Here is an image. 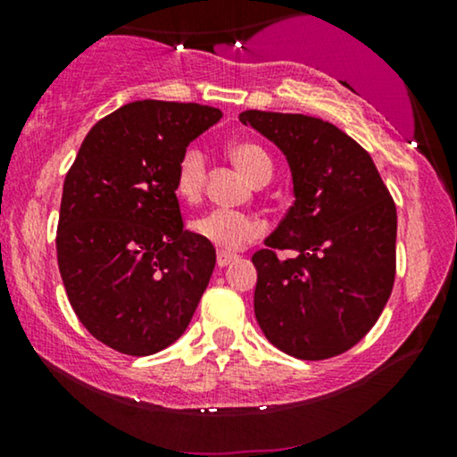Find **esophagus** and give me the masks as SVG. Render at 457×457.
Returning <instances> with one entry per match:
<instances>
[{
	"label": "esophagus",
	"mask_w": 457,
	"mask_h": 457,
	"mask_svg": "<svg viewBox=\"0 0 457 457\" xmlns=\"http://www.w3.org/2000/svg\"><path fill=\"white\" fill-rule=\"evenodd\" d=\"M237 255L233 253H227V252H218V258H216V264L218 268H227L230 262H235Z\"/></svg>",
	"instance_id": "esophagus-1"
}]
</instances>
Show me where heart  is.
<instances>
[{
	"label": "heart",
	"instance_id": "b5f03b06",
	"mask_svg": "<svg viewBox=\"0 0 457 457\" xmlns=\"http://www.w3.org/2000/svg\"><path fill=\"white\" fill-rule=\"evenodd\" d=\"M228 155L255 185H264L272 177L270 155L255 141H233L228 145ZM205 168H208L205 155L195 145H189L179 155L177 166H174V191L180 199L193 204L202 197ZM191 230L199 239L212 243L220 252H237L264 235V222L252 214H243V212L210 210L191 222Z\"/></svg>",
	"mask_w": 457,
	"mask_h": 457
}]
</instances>
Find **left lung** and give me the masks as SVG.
I'll list each match as a JSON object with an SVG mask.
<instances>
[{
	"instance_id": "left-lung-1",
	"label": "left lung",
	"mask_w": 457,
	"mask_h": 457,
	"mask_svg": "<svg viewBox=\"0 0 457 457\" xmlns=\"http://www.w3.org/2000/svg\"><path fill=\"white\" fill-rule=\"evenodd\" d=\"M277 143L295 202L253 253V312L266 339L299 360L335 358L366 337L395 280L397 212L370 154L322 118L247 110ZM295 251L280 261L277 251Z\"/></svg>"
}]
</instances>
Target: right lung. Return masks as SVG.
Returning <instances> with one entry per match:
<instances>
[{"label":"right lung","instance_id":"right-lung-1","mask_svg":"<svg viewBox=\"0 0 457 457\" xmlns=\"http://www.w3.org/2000/svg\"><path fill=\"white\" fill-rule=\"evenodd\" d=\"M222 118L199 104L143 99L102 118L62 191L58 266L83 327L116 352L152 355L189 327L216 264L185 230L174 166Z\"/></svg>","mask_w":457,"mask_h":457}]
</instances>
